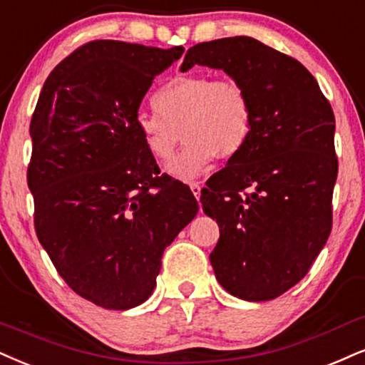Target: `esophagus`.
Segmentation results:
<instances>
[{
    "label": "esophagus",
    "mask_w": 365,
    "mask_h": 365,
    "mask_svg": "<svg viewBox=\"0 0 365 365\" xmlns=\"http://www.w3.org/2000/svg\"><path fill=\"white\" fill-rule=\"evenodd\" d=\"M190 187H191V192L196 196V200H197V197H200V195H201V182L192 181V182H190Z\"/></svg>",
    "instance_id": "1"
}]
</instances>
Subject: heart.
<instances>
[{
  "instance_id": "obj_1",
  "label": "heart",
  "mask_w": 365,
  "mask_h": 365,
  "mask_svg": "<svg viewBox=\"0 0 365 365\" xmlns=\"http://www.w3.org/2000/svg\"><path fill=\"white\" fill-rule=\"evenodd\" d=\"M157 111H140L137 128L157 160L173 155L182 130L181 152L168 165L175 178L191 179L213 155L230 157L244 143L250 127V103L240 84L206 74L181 76L155 94Z\"/></svg>"
}]
</instances>
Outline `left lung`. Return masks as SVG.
Instances as JSON below:
<instances>
[{"mask_svg": "<svg viewBox=\"0 0 365 365\" xmlns=\"http://www.w3.org/2000/svg\"><path fill=\"white\" fill-rule=\"evenodd\" d=\"M196 64L225 71L250 103L244 143L201 191L220 227L210 262L230 294L274 299L307 276L331 232L334 110L307 67L252 37L197 43L181 71Z\"/></svg>", "mask_w": 365, "mask_h": 365, "instance_id": "left-lung-1", "label": "left lung"}]
</instances>
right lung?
I'll list each match as a JSON object with an SVG mask.
<instances>
[{"mask_svg": "<svg viewBox=\"0 0 365 365\" xmlns=\"http://www.w3.org/2000/svg\"><path fill=\"white\" fill-rule=\"evenodd\" d=\"M182 52L81 45L48 74L31 116L35 232L67 286L106 309L148 299L164 249L200 210L190 186L159 175L137 128L152 81Z\"/></svg>", "mask_w": 365, "mask_h": 365, "instance_id": "add662e5", "label": "right lung"}]
</instances>
